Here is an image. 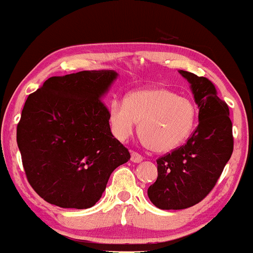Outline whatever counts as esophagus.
<instances>
[{
	"instance_id": "esophagus-1",
	"label": "esophagus",
	"mask_w": 253,
	"mask_h": 253,
	"mask_svg": "<svg viewBox=\"0 0 253 253\" xmlns=\"http://www.w3.org/2000/svg\"><path fill=\"white\" fill-rule=\"evenodd\" d=\"M143 156H140L139 153L133 152L132 151V153H130V161H132L133 163H140V162H143Z\"/></svg>"
}]
</instances>
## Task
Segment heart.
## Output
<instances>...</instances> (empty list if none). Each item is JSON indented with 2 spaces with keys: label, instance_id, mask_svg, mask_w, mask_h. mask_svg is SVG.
<instances>
[{
  "label": "heart",
  "instance_id": "heart-1",
  "mask_svg": "<svg viewBox=\"0 0 253 253\" xmlns=\"http://www.w3.org/2000/svg\"><path fill=\"white\" fill-rule=\"evenodd\" d=\"M109 121L115 136L127 140L140 123L144 143L157 152L175 150L189 138L196 123V108L189 98L171 90L149 86L134 90L126 100H113Z\"/></svg>",
  "mask_w": 253,
  "mask_h": 253
}]
</instances>
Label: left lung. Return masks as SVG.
Instances as JSON below:
<instances>
[{"label":"left lung","mask_w":253,"mask_h":253,"mask_svg":"<svg viewBox=\"0 0 253 253\" xmlns=\"http://www.w3.org/2000/svg\"><path fill=\"white\" fill-rule=\"evenodd\" d=\"M178 72L190 84L199 125L187 144L157 159L158 177L147 195L159 210H184L205 199L233 152L229 109L214 84L191 72Z\"/></svg>","instance_id":"1"}]
</instances>
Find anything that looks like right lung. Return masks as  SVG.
I'll use <instances>...</instances> for the list:
<instances>
[{
    "instance_id": "obj_1",
    "label": "right lung",
    "mask_w": 253,
    "mask_h": 253,
    "mask_svg": "<svg viewBox=\"0 0 253 253\" xmlns=\"http://www.w3.org/2000/svg\"><path fill=\"white\" fill-rule=\"evenodd\" d=\"M118 76L92 70L50 77L26 100L16 141L28 182L46 202L92 207L113 171L129 161L102 102Z\"/></svg>"
}]
</instances>
